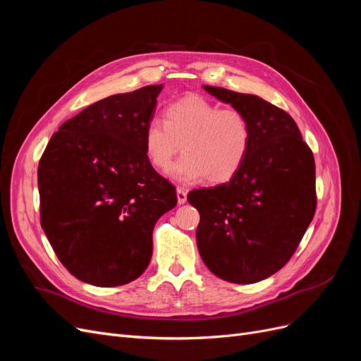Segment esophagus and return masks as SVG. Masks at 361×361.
Wrapping results in <instances>:
<instances>
[{
    "label": "esophagus",
    "instance_id": "34e87169",
    "mask_svg": "<svg viewBox=\"0 0 361 361\" xmlns=\"http://www.w3.org/2000/svg\"><path fill=\"white\" fill-rule=\"evenodd\" d=\"M176 195H178V203L179 204H183L185 202H187V191H185L183 188L178 187L176 188Z\"/></svg>",
    "mask_w": 361,
    "mask_h": 361
}]
</instances>
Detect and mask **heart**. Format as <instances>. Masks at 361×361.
<instances>
[{
  "mask_svg": "<svg viewBox=\"0 0 361 361\" xmlns=\"http://www.w3.org/2000/svg\"><path fill=\"white\" fill-rule=\"evenodd\" d=\"M150 166L167 170L179 149L183 157L170 176L182 182L221 183L241 169L251 145V125L236 106H220L202 96H185L167 106L164 122L152 118L143 133Z\"/></svg>",
  "mask_w": 361,
  "mask_h": 361,
  "instance_id": "heart-1",
  "label": "heart"
}]
</instances>
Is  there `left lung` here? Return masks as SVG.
I'll use <instances>...</instances> for the list:
<instances>
[{
  "instance_id": "1",
  "label": "left lung",
  "mask_w": 361,
  "mask_h": 361,
  "mask_svg": "<svg viewBox=\"0 0 361 361\" xmlns=\"http://www.w3.org/2000/svg\"><path fill=\"white\" fill-rule=\"evenodd\" d=\"M203 89L247 114L251 145L227 183L188 194L200 214L199 253L216 277L248 285L285 267L313 220L314 158L285 110L255 94Z\"/></svg>"
}]
</instances>
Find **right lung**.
Instances as JSON below:
<instances>
[{"instance_id": "add662e5", "label": "right lung", "mask_w": 361, "mask_h": 361, "mask_svg": "<svg viewBox=\"0 0 361 361\" xmlns=\"http://www.w3.org/2000/svg\"><path fill=\"white\" fill-rule=\"evenodd\" d=\"M161 90L146 85L87 106L60 126L40 158V224L81 281L111 288L138 279L157 221L176 206V190L150 166L143 145Z\"/></svg>"}]
</instances>
